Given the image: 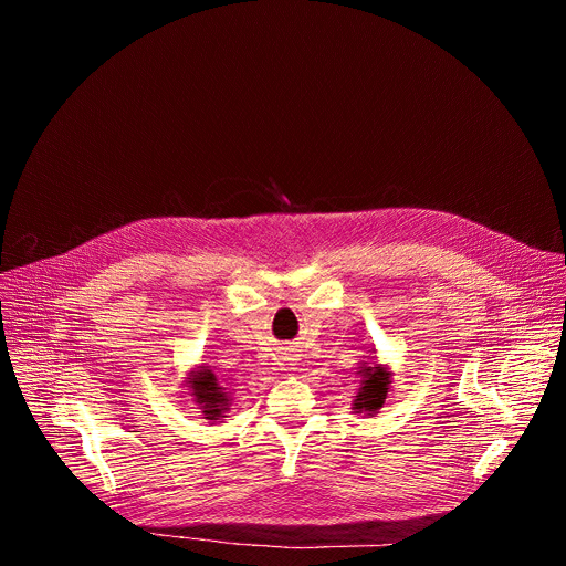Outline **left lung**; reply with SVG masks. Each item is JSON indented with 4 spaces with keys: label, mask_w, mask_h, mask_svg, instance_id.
<instances>
[{
    "label": "left lung",
    "mask_w": 566,
    "mask_h": 566,
    "mask_svg": "<svg viewBox=\"0 0 566 566\" xmlns=\"http://www.w3.org/2000/svg\"><path fill=\"white\" fill-rule=\"evenodd\" d=\"M356 376L360 378V387L352 400V410L356 415L374 417L385 406V398L391 387V371L387 365L380 363H358Z\"/></svg>",
    "instance_id": "8db88e82"
}]
</instances>
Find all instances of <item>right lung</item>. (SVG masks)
<instances>
[{
	"instance_id": "1",
	"label": "right lung",
	"mask_w": 566,
	"mask_h": 566,
	"mask_svg": "<svg viewBox=\"0 0 566 566\" xmlns=\"http://www.w3.org/2000/svg\"><path fill=\"white\" fill-rule=\"evenodd\" d=\"M186 387L195 400V406H199L201 410V419H208L210 423H221L226 419L232 398L210 367L199 365L192 371H188Z\"/></svg>"
}]
</instances>
